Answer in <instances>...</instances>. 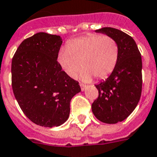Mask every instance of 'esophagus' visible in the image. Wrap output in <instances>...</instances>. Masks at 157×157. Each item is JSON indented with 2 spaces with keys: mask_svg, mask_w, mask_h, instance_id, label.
Returning a JSON list of instances; mask_svg holds the SVG:
<instances>
[{
  "mask_svg": "<svg viewBox=\"0 0 157 157\" xmlns=\"http://www.w3.org/2000/svg\"><path fill=\"white\" fill-rule=\"evenodd\" d=\"M80 86H81V90H82V91H84V90L86 89V85H83V84H80Z\"/></svg>",
  "mask_w": 157,
  "mask_h": 157,
  "instance_id": "1",
  "label": "esophagus"
}]
</instances>
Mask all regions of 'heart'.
Instances as JSON below:
<instances>
[{
    "mask_svg": "<svg viewBox=\"0 0 157 157\" xmlns=\"http://www.w3.org/2000/svg\"><path fill=\"white\" fill-rule=\"evenodd\" d=\"M118 58L119 48L113 38L90 34L68 42L65 49L59 52L57 60L63 72L72 78L82 66L80 78L90 82L93 76L98 80L108 77L115 69Z\"/></svg>",
    "mask_w": 157,
    "mask_h": 157,
    "instance_id": "obj_1",
    "label": "heart"
}]
</instances>
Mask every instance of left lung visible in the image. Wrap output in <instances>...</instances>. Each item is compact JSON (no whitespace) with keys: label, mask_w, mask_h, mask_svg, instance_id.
Masks as SVG:
<instances>
[{"label":"left lung","mask_w":157,"mask_h":157,"mask_svg":"<svg viewBox=\"0 0 157 157\" xmlns=\"http://www.w3.org/2000/svg\"><path fill=\"white\" fill-rule=\"evenodd\" d=\"M95 32L111 37L119 48L115 69L105 81L96 85L98 98L92 104V111L99 121L109 124L122 122L132 114L142 92V59L132 37L111 27Z\"/></svg>","instance_id":"1"}]
</instances>
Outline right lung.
<instances>
[{
    "instance_id": "1",
    "label": "right lung",
    "mask_w": 157,
    "mask_h": 157,
    "mask_svg": "<svg viewBox=\"0 0 157 157\" xmlns=\"http://www.w3.org/2000/svg\"><path fill=\"white\" fill-rule=\"evenodd\" d=\"M60 36L39 32L19 45L12 59V88L25 116L37 125L59 127L67 120L78 81L57 62Z\"/></svg>"
}]
</instances>
